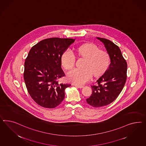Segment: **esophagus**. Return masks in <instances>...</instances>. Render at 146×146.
Masks as SVG:
<instances>
[{"label":"esophagus","instance_id":"1","mask_svg":"<svg viewBox=\"0 0 146 146\" xmlns=\"http://www.w3.org/2000/svg\"><path fill=\"white\" fill-rule=\"evenodd\" d=\"M74 86H75V87L79 88H83V87H84V86H79V85H76V84H75Z\"/></svg>","mask_w":146,"mask_h":146}]
</instances>
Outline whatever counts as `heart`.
<instances>
[{
    "mask_svg": "<svg viewBox=\"0 0 146 146\" xmlns=\"http://www.w3.org/2000/svg\"><path fill=\"white\" fill-rule=\"evenodd\" d=\"M76 55L84 59L82 70H74L67 75L69 81L78 85H82L90 80L92 76L99 78L107 71L110 64V57L105 50L99 49L95 45L84 43L77 48ZM60 64L66 71L72 70L75 65V58L70 51L66 50L60 56Z\"/></svg>",
    "mask_w": 146,
    "mask_h": 146,
    "instance_id": "obj_1",
    "label": "heart"
}]
</instances>
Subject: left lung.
<instances>
[{
	"label": "left lung",
	"mask_w": 146,
	"mask_h": 146,
	"mask_svg": "<svg viewBox=\"0 0 146 146\" xmlns=\"http://www.w3.org/2000/svg\"><path fill=\"white\" fill-rule=\"evenodd\" d=\"M96 38L104 44L110 60L106 72L97 81V86H91L92 94L86 99L89 105L99 107L114 102L122 90L127 77V63L117 45L106 39Z\"/></svg>",
	"instance_id": "1"
}]
</instances>
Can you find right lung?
Masks as SVG:
<instances>
[{
    "label": "right lung",
    "mask_w": 146,
    "mask_h": 146,
    "mask_svg": "<svg viewBox=\"0 0 146 146\" xmlns=\"http://www.w3.org/2000/svg\"><path fill=\"white\" fill-rule=\"evenodd\" d=\"M75 40L46 39L36 43L29 51L24 63V79L29 94L40 106L53 108L63 102L65 90L71 85L57 81L65 76L60 56Z\"/></svg>",
    "instance_id": "right-lung-1"
}]
</instances>
